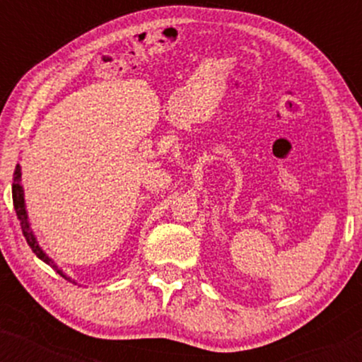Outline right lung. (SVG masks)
Listing matches in <instances>:
<instances>
[{
    "label": "right lung",
    "mask_w": 362,
    "mask_h": 362,
    "mask_svg": "<svg viewBox=\"0 0 362 362\" xmlns=\"http://www.w3.org/2000/svg\"><path fill=\"white\" fill-rule=\"evenodd\" d=\"M20 180H22V167H20V165H16V168H15V173H13V187H11V192H13V206H15V211H16V218H18V221H20V226H22L23 236H25V240H27L28 247L32 248V252H34L35 255L39 257L40 260H44L45 264L52 265V267L56 269V271L59 272L61 276L64 277V279L71 281V279H69V277H66L64 274H62L61 269H57V267H56V264H54V262H52L51 259H49L47 255H45L42 248H40V247H39V243H37L35 236H34V233H32V230H30V223H28V216H27V211H25L23 189H22V184H20ZM71 282H74V281H71Z\"/></svg>",
    "instance_id": "obj_1"
}]
</instances>
